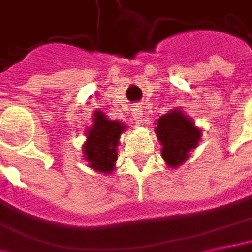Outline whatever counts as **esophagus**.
<instances>
[{"label": "esophagus", "instance_id": "obj_1", "mask_svg": "<svg viewBox=\"0 0 252 252\" xmlns=\"http://www.w3.org/2000/svg\"><path fill=\"white\" fill-rule=\"evenodd\" d=\"M132 117H134V120L137 121V124H143L144 123V111H143V108H134L132 109Z\"/></svg>", "mask_w": 252, "mask_h": 252}]
</instances>
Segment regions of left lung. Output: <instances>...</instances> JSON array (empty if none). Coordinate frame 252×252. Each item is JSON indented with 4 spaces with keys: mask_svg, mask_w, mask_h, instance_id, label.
Listing matches in <instances>:
<instances>
[{
    "mask_svg": "<svg viewBox=\"0 0 252 252\" xmlns=\"http://www.w3.org/2000/svg\"><path fill=\"white\" fill-rule=\"evenodd\" d=\"M154 131L161 146V157L170 169H177L189 158L202 137V129L179 108L161 115Z\"/></svg>",
    "mask_w": 252,
    "mask_h": 252,
    "instance_id": "8db88e82",
    "label": "left lung"
}]
</instances>
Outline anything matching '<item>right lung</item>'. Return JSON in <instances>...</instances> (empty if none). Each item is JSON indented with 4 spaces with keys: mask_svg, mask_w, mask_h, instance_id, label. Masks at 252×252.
I'll return each instance as SVG.
<instances>
[{
    "mask_svg": "<svg viewBox=\"0 0 252 252\" xmlns=\"http://www.w3.org/2000/svg\"><path fill=\"white\" fill-rule=\"evenodd\" d=\"M126 129V124L123 121L109 120L99 109L94 112L92 124L85 131L86 141L82 146L83 160L91 169L105 174L114 172L120 137Z\"/></svg>",
    "mask_w": 252,
    "mask_h": 252,
    "instance_id": "add662e5",
    "label": "right lung"
}]
</instances>
